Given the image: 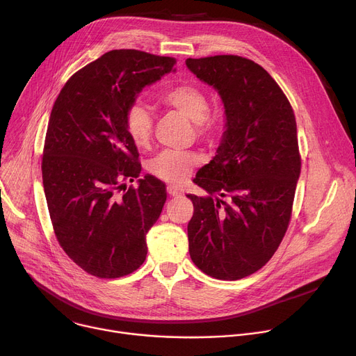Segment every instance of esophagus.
<instances>
[{"instance_id": "esophagus-1", "label": "esophagus", "mask_w": 356, "mask_h": 356, "mask_svg": "<svg viewBox=\"0 0 356 356\" xmlns=\"http://www.w3.org/2000/svg\"><path fill=\"white\" fill-rule=\"evenodd\" d=\"M167 192H168L170 196H174V198H179V196L182 195L181 191H179L177 186H174V185H170V186L167 188Z\"/></svg>"}]
</instances>
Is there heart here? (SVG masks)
Instances as JSON below:
<instances>
[{
	"label": "heart",
	"mask_w": 356,
	"mask_h": 356,
	"mask_svg": "<svg viewBox=\"0 0 356 356\" xmlns=\"http://www.w3.org/2000/svg\"><path fill=\"white\" fill-rule=\"evenodd\" d=\"M161 100L188 117L192 123L198 124L196 129L200 134L212 133L213 124L208 120L209 99L200 88L179 85L164 93ZM126 130L136 145L147 147L149 144L152 136V115L144 104L137 103L127 110ZM198 161V155L193 152L165 149L152 158L149 172L161 181L181 184L189 177Z\"/></svg>",
	"instance_id": "b5f03b06"
}]
</instances>
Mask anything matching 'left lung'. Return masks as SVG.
<instances>
[{
  "label": "left lung",
  "instance_id": "1",
  "mask_svg": "<svg viewBox=\"0 0 356 356\" xmlns=\"http://www.w3.org/2000/svg\"><path fill=\"white\" fill-rule=\"evenodd\" d=\"M185 63L225 108L216 155L193 179L207 195H188L189 254L211 277L239 280L261 268L286 234L301 171L296 117L253 60L218 55Z\"/></svg>",
  "mask_w": 356,
  "mask_h": 356
}]
</instances>
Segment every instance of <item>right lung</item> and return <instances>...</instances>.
Wrapping results in <instances>:
<instances>
[{
  "instance_id": "add662e5",
  "label": "right lung",
  "mask_w": 356,
  "mask_h": 356,
  "mask_svg": "<svg viewBox=\"0 0 356 356\" xmlns=\"http://www.w3.org/2000/svg\"><path fill=\"white\" fill-rule=\"evenodd\" d=\"M174 63L110 51L76 72L52 107L42 158L51 220L65 253L96 277H123L144 263L145 234L167 201L165 185L148 174L126 189L141 172L126 114Z\"/></svg>"
}]
</instances>
